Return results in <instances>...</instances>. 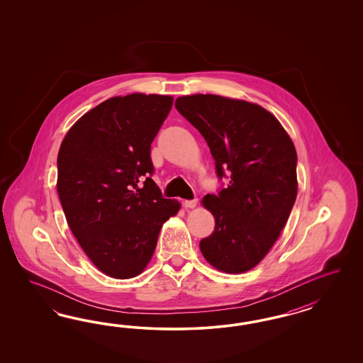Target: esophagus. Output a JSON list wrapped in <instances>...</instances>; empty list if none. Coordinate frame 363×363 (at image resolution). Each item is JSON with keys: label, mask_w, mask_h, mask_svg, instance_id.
Segmentation results:
<instances>
[{"label": "esophagus", "mask_w": 363, "mask_h": 363, "mask_svg": "<svg viewBox=\"0 0 363 363\" xmlns=\"http://www.w3.org/2000/svg\"><path fill=\"white\" fill-rule=\"evenodd\" d=\"M198 203V198H193V199H186L185 202H184V206L186 208V209H193V208H196Z\"/></svg>", "instance_id": "1"}]
</instances>
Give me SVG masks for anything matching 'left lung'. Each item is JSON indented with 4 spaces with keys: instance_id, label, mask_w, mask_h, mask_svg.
I'll return each mask as SVG.
<instances>
[{
    "instance_id": "8db88e82",
    "label": "left lung",
    "mask_w": 363,
    "mask_h": 363,
    "mask_svg": "<svg viewBox=\"0 0 363 363\" xmlns=\"http://www.w3.org/2000/svg\"><path fill=\"white\" fill-rule=\"evenodd\" d=\"M176 108L209 145L218 178L230 179L202 199L216 228L199 249L220 272L245 273L269 253L294 206V143L270 111L247 101L194 94Z\"/></svg>"
}]
</instances>
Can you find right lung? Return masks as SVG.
Segmentation results:
<instances>
[{
  "label": "right lung",
  "mask_w": 363,
  "mask_h": 363,
  "mask_svg": "<svg viewBox=\"0 0 363 363\" xmlns=\"http://www.w3.org/2000/svg\"><path fill=\"white\" fill-rule=\"evenodd\" d=\"M173 97L134 93L106 99L67 132L57 191L69 228L90 261L117 279L141 274L164 222L181 205L162 197L150 147Z\"/></svg>",
  "instance_id": "obj_1"
}]
</instances>
